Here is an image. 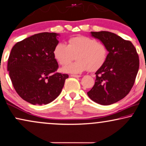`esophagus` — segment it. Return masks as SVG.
<instances>
[{
  "label": "esophagus",
  "instance_id": "obj_1",
  "mask_svg": "<svg viewBox=\"0 0 146 146\" xmlns=\"http://www.w3.org/2000/svg\"><path fill=\"white\" fill-rule=\"evenodd\" d=\"M70 76L72 77H74V78H80L81 76L80 75H74V74H71Z\"/></svg>",
  "mask_w": 146,
  "mask_h": 146
}]
</instances>
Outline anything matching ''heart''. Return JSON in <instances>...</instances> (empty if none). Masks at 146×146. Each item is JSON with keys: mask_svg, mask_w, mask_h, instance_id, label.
<instances>
[{"mask_svg": "<svg viewBox=\"0 0 146 146\" xmlns=\"http://www.w3.org/2000/svg\"><path fill=\"white\" fill-rule=\"evenodd\" d=\"M53 54L56 60L62 66L69 64L76 55V61L64 67L62 71L76 74L87 69L90 72L99 69L107 60L108 51L103 43L88 37L78 36L70 39L68 45L58 43Z\"/></svg>", "mask_w": 146, "mask_h": 146, "instance_id": "b5f03b06", "label": "heart"}]
</instances>
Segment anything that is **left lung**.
Masks as SVG:
<instances>
[{"label": "left lung", "mask_w": 146, "mask_h": 146, "mask_svg": "<svg viewBox=\"0 0 146 146\" xmlns=\"http://www.w3.org/2000/svg\"><path fill=\"white\" fill-rule=\"evenodd\" d=\"M92 37L106 45L109 54L96 72L94 86L87 94L92 101L109 105L123 98L133 87L139 60L132 43L109 31L90 32Z\"/></svg>", "instance_id": "left-lung-1"}]
</instances>
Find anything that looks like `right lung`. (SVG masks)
Returning <instances> with one entry per match:
<instances>
[{
    "mask_svg": "<svg viewBox=\"0 0 146 146\" xmlns=\"http://www.w3.org/2000/svg\"><path fill=\"white\" fill-rule=\"evenodd\" d=\"M59 33H40L13 47L7 70L14 88L32 105H47L60 95L68 75L54 73L58 68L53 51Z\"/></svg>",
    "mask_w": 146,
    "mask_h": 146,
    "instance_id": "1",
    "label": "right lung"
}]
</instances>
